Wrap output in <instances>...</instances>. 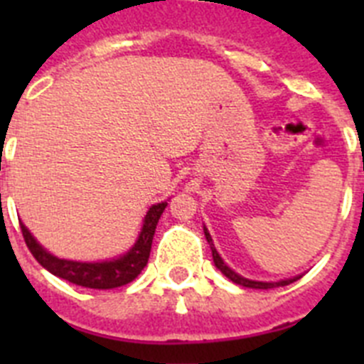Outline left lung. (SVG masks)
Masks as SVG:
<instances>
[{"instance_id":"obj_1","label":"left lung","mask_w":364,"mask_h":364,"mask_svg":"<svg viewBox=\"0 0 364 364\" xmlns=\"http://www.w3.org/2000/svg\"><path fill=\"white\" fill-rule=\"evenodd\" d=\"M204 235H205V240H208V242H210V246H211V253H213L215 266H217V268L220 269V272L224 273V275H226L228 279H230V281H233L235 284L246 286V288H255V290H269V288H277V286H288V284H291V282L297 281V279H301V277H294V279H286V281H279V282L250 281V279L242 277V275H239V273H235L231 268H228L226 262L222 260V257L218 255L217 250H215L213 240H211V235H210V231H208V228H204Z\"/></svg>"}]
</instances>
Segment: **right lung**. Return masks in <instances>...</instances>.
Returning <instances> with one entry per match:
<instances>
[{"instance_id":"obj_1","label":"right lung","mask_w":364,"mask_h":364,"mask_svg":"<svg viewBox=\"0 0 364 364\" xmlns=\"http://www.w3.org/2000/svg\"><path fill=\"white\" fill-rule=\"evenodd\" d=\"M167 202L151 205L144 218V226L140 235H138L136 242L131 247L125 255L118 257L112 260H104V262H76V260L58 259L53 253H49L31 235V231L21 224V233L27 247L34 255V259L43 266L47 272L65 281L73 282L76 286L83 288H92V290H111L118 286L129 284L131 281L140 275L146 268L147 260H149L151 244H153L154 230L159 224L160 215L166 210Z\"/></svg>"}]
</instances>
